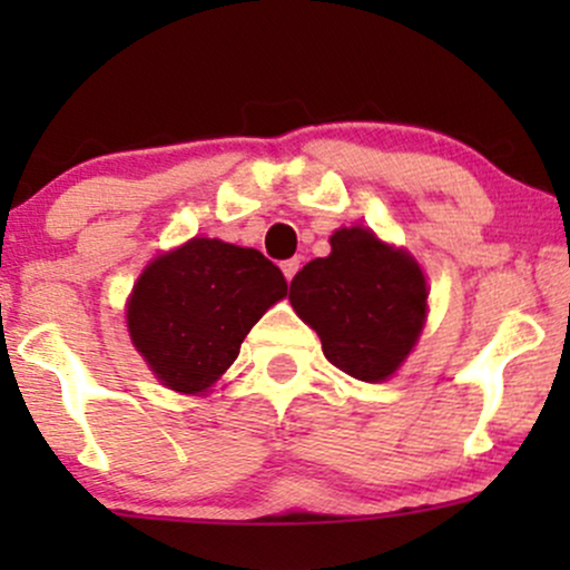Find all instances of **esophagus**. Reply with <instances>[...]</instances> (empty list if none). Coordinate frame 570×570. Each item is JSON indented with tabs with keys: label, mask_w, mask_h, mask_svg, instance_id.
<instances>
[{
	"label": "esophagus",
	"mask_w": 570,
	"mask_h": 570,
	"mask_svg": "<svg viewBox=\"0 0 570 570\" xmlns=\"http://www.w3.org/2000/svg\"><path fill=\"white\" fill-rule=\"evenodd\" d=\"M281 271H284V276H286V281H292V278H294V273H297V271H299V259H297V257L286 259V263H281Z\"/></svg>",
	"instance_id": "esophagus-1"
}]
</instances>
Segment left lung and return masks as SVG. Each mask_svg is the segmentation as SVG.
I'll return each instance as SVG.
<instances>
[{"instance_id":"obj_1","label":"left lung","mask_w":570,"mask_h":570,"mask_svg":"<svg viewBox=\"0 0 570 570\" xmlns=\"http://www.w3.org/2000/svg\"><path fill=\"white\" fill-rule=\"evenodd\" d=\"M330 244V257L311 259L292 278V307L318 332L337 370L356 381H385L421 335L426 278L407 252L364 227H343Z\"/></svg>"}]
</instances>
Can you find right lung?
Masks as SVG:
<instances>
[{"instance_id":"add662e5","label":"right lung","mask_w":570,"mask_h":570,"mask_svg":"<svg viewBox=\"0 0 570 570\" xmlns=\"http://www.w3.org/2000/svg\"><path fill=\"white\" fill-rule=\"evenodd\" d=\"M284 294V273L263 252L193 238L141 273L128 299V332L163 385L200 394Z\"/></svg>"}]
</instances>
